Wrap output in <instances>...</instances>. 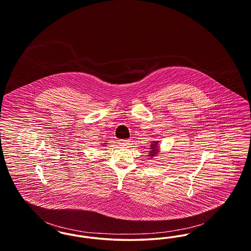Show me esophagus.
Wrapping results in <instances>:
<instances>
[{
  "label": "esophagus",
  "instance_id": "34e87169",
  "mask_svg": "<svg viewBox=\"0 0 251 251\" xmlns=\"http://www.w3.org/2000/svg\"><path fill=\"white\" fill-rule=\"evenodd\" d=\"M129 140H119L118 141V143L120 144V145H127V144H129Z\"/></svg>",
  "mask_w": 251,
  "mask_h": 251
}]
</instances>
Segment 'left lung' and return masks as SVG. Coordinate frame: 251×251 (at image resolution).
Here are the masks:
<instances>
[{
	"mask_svg": "<svg viewBox=\"0 0 251 251\" xmlns=\"http://www.w3.org/2000/svg\"><path fill=\"white\" fill-rule=\"evenodd\" d=\"M156 144H157V142H154L153 144L151 145V151H150V154H149V156H154L156 153H157V151H158V149H157V147H156ZM152 158V157H151Z\"/></svg>",
	"mask_w": 251,
	"mask_h": 251,
	"instance_id": "8db88e82",
	"label": "left lung"
}]
</instances>
